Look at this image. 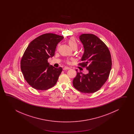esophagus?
<instances>
[{
	"mask_svg": "<svg viewBox=\"0 0 134 134\" xmlns=\"http://www.w3.org/2000/svg\"><path fill=\"white\" fill-rule=\"evenodd\" d=\"M70 69V68L67 67V66H65V67H64V68H63L64 70H67V69Z\"/></svg>",
	"mask_w": 134,
	"mask_h": 134,
	"instance_id": "esophagus-1",
	"label": "esophagus"
}]
</instances>
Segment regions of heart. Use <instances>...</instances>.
Segmentation results:
<instances>
[{
	"instance_id": "1",
	"label": "heart",
	"mask_w": 134,
	"mask_h": 134,
	"mask_svg": "<svg viewBox=\"0 0 134 134\" xmlns=\"http://www.w3.org/2000/svg\"><path fill=\"white\" fill-rule=\"evenodd\" d=\"M68 44L69 46H70L71 48H73L74 47L77 48V40L76 38L74 37H71L68 39Z\"/></svg>"
}]
</instances>
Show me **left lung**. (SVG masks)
Wrapping results in <instances>:
<instances>
[{
	"mask_svg": "<svg viewBox=\"0 0 134 134\" xmlns=\"http://www.w3.org/2000/svg\"><path fill=\"white\" fill-rule=\"evenodd\" d=\"M84 52L79 64L88 71L84 74L80 71L73 80L74 88L85 93L99 90L108 79L111 68V58L108 47L97 36L84 34L80 36Z\"/></svg>",
	"mask_w": 134,
	"mask_h": 134,
	"instance_id": "obj_1",
	"label": "left lung"
}]
</instances>
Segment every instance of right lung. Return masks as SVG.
<instances>
[{
    "mask_svg": "<svg viewBox=\"0 0 134 134\" xmlns=\"http://www.w3.org/2000/svg\"><path fill=\"white\" fill-rule=\"evenodd\" d=\"M64 38L54 34H42L32 40L23 55L21 70L26 81L33 88L44 91L54 87L62 68L49 66L48 59L54 55L57 44Z\"/></svg>",
    "mask_w": 134,
    "mask_h": 134,
    "instance_id": "obj_1",
    "label": "right lung"
}]
</instances>
